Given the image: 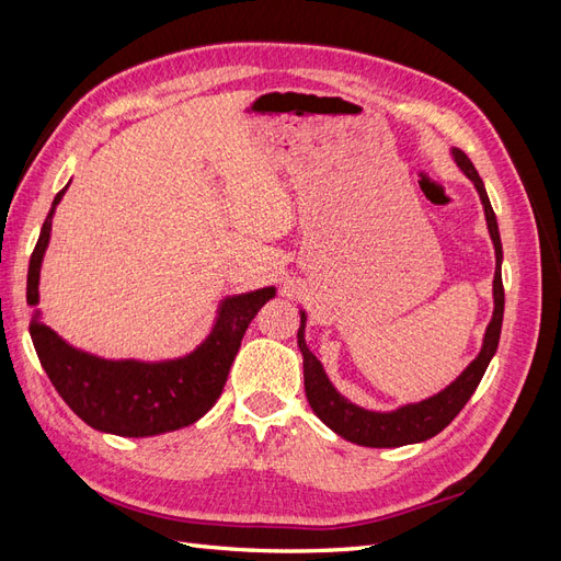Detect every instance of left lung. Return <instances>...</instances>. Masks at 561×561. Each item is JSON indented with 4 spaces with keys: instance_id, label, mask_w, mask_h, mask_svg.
Segmentation results:
<instances>
[{
    "instance_id": "left-lung-1",
    "label": "left lung",
    "mask_w": 561,
    "mask_h": 561,
    "mask_svg": "<svg viewBox=\"0 0 561 561\" xmlns=\"http://www.w3.org/2000/svg\"><path fill=\"white\" fill-rule=\"evenodd\" d=\"M451 157L456 165L461 168V173L474 184V190L480 194L484 217H486V229L491 236V243H494L496 252V271H494V313L486 325L482 348L461 375H458L447 388L439 390V393L421 400L402 404L398 410L390 412H375L365 410L344 398L328 379L325 369H322L320 360L309 351L307 339H304V330H307V313L299 311L301 325L297 332V344L304 355V388H307V400L311 404L313 414L332 428L336 435L360 447H402V445H414L423 443L439 431H445L454 416L463 410L474 388L480 386L484 371L494 358L501 339V325H503V307H505V295H503V278H501V262H503V245H501V233L494 208H491L484 182L474 171L472 161L463 154L461 149H451Z\"/></svg>"
}]
</instances>
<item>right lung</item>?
<instances>
[{"mask_svg":"<svg viewBox=\"0 0 561 561\" xmlns=\"http://www.w3.org/2000/svg\"><path fill=\"white\" fill-rule=\"evenodd\" d=\"M67 186L56 194L30 257V307L39 304V271L50 239V219ZM274 297L276 287L271 285L222 299L210 334L192 353L175 360L98 358L70 346L60 334L46 328L39 311L32 313L30 336L50 383L83 423L122 437H149L192 426L210 410L222 396L250 320Z\"/></svg>","mask_w":561,"mask_h":561,"instance_id":"1","label":"right lung"}]
</instances>
